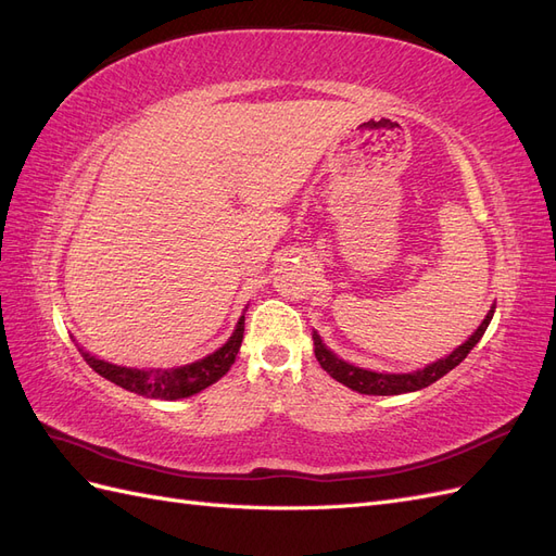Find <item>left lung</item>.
<instances>
[{"label": "left lung", "mask_w": 556, "mask_h": 556, "mask_svg": "<svg viewBox=\"0 0 556 556\" xmlns=\"http://www.w3.org/2000/svg\"><path fill=\"white\" fill-rule=\"evenodd\" d=\"M494 308L484 315L482 325L473 331V336L466 343H462L457 350H452L447 357L433 362L425 368H419V371L413 374H376V371H366V368L359 366H352L343 359H339L333 355V352L323 343L319 339V333L313 331V345H315V357L319 362V366L325 368V371L333 378L343 382L345 387H350L352 392H359V394H374V396H392V394H406V392H417V390H425L431 382L441 380L445 374H450L454 366H459L470 350L478 345V341L482 339V333L490 327L492 317H494Z\"/></svg>", "instance_id": "1"}]
</instances>
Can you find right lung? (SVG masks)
Segmentation results:
<instances>
[{
	"label": "right lung",
	"instance_id": "1",
	"mask_svg": "<svg viewBox=\"0 0 556 556\" xmlns=\"http://www.w3.org/2000/svg\"><path fill=\"white\" fill-rule=\"evenodd\" d=\"M243 323L245 315H241L237 329L229 336V341L220 350H215L213 355L176 368H129L97 359L86 350H80V355L99 376L115 382L117 387H123L127 392L164 401L188 399L192 394H199L201 390H206L208 384L217 382L229 371L243 341Z\"/></svg>",
	"mask_w": 556,
	"mask_h": 556
}]
</instances>
